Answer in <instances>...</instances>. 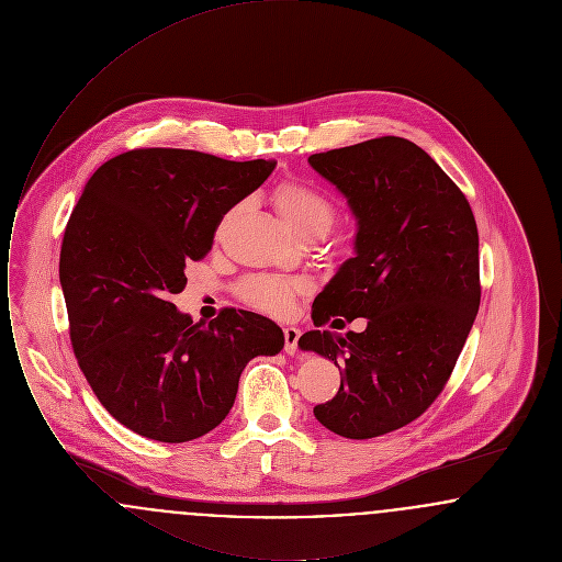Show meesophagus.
<instances>
[{
  "label": "esophagus",
  "instance_id": "obj_1",
  "mask_svg": "<svg viewBox=\"0 0 562 562\" xmlns=\"http://www.w3.org/2000/svg\"><path fill=\"white\" fill-rule=\"evenodd\" d=\"M299 337H301V330L299 328H294V326H286L284 328V349H286V353H291L294 356L296 351H299Z\"/></svg>",
  "mask_w": 562,
  "mask_h": 562
}]
</instances>
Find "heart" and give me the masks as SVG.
Segmentation results:
<instances>
[{"mask_svg": "<svg viewBox=\"0 0 562 562\" xmlns=\"http://www.w3.org/2000/svg\"><path fill=\"white\" fill-rule=\"evenodd\" d=\"M273 206L296 236L324 234L337 216V206L328 193L303 181H282L271 193ZM307 278L282 273H252L238 284V296L246 305L271 316L289 314L296 294L310 291Z\"/></svg>", "mask_w": 562, "mask_h": 562, "instance_id": "1", "label": "heart"}]
</instances>
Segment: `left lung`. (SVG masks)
<instances>
[{"mask_svg":"<svg viewBox=\"0 0 562 562\" xmlns=\"http://www.w3.org/2000/svg\"><path fill=\"white\" fill-rule=\"evenodd\" d=\"M358 218L356 257L312 305L321 328L367 318L362 333L307 330L301 349L333 360L341 387L316 404L324 428L374 438L422 417L440 396L481 305L476 218L463 191L401 136L310 156ZM337 328V326H335Z\"/></svg>","mask_w":562,"mask_h":562,"instance_id":"left-lung-1","label":"left lung"}]
</instances>
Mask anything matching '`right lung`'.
I'll list each match as a JSON object with an SVG mask.
<instances>
[{"mask_svg": "<svg viewBox=\"0 0 562 562\" xmlns=\"http://www.w3.org/2000/svg\"><path fill=\"white\" fill-rule=\"evenodd\" d=\"M276 161L143 147L105 161L69 216L58 276L81 373L111 417L160 442H188L234 406L255 356L284 348L266 316L223 307L193 324L170 301L186 263L211 248L223 214Z\"/></svg>", "mask_w": 562, "mask_h": 562, "instance_id": "obj_1", "label": "right lung"}]
</instances>
